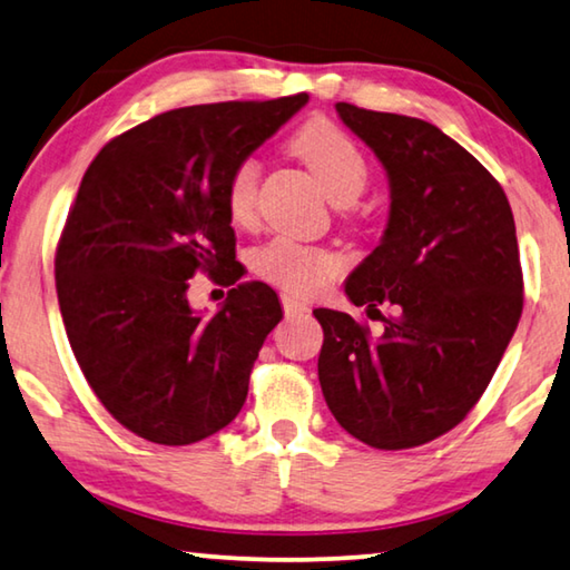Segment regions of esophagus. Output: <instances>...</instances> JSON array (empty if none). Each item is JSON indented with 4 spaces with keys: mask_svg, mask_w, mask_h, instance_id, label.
Segmentation results:
<instances>
[{
    "mask_svg": "<svg viewBox=\"0 0 570 570\" xmlns=\"http://www.w3.org/2000/svg\"><path fill=\"white\" fill-rule=\"evenodd\" d=\"M282 306H284V314L286 317H302V314L309 312V306H306L304 302H296L294 296H282Z\"/></svg>",
    "mask_w": 570,
    "mask_h": 570,
    "instance_id": "obj_1",
    "label": "esophagus"
}]
</instances>
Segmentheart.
Here are the masks:
<instances>
[{
  "instance_id": "b5f03b06",
  "label": "heart",
  "mask_w": 570,
  "mask_h": 570,
  "mask_svg": "<svg viewBox=\"0 0 570 570\" xmlns=\"http://www.w3.org/2000/svg\"><path fill=\"white\" fill-rule=\"evenodd\" d=\"M292 147L320 179L334 205H352L370 183L367 159L345 131L330 121H312L296 134ZM261 167L253 157H243L225 177L223 200L233 225L248 228L256 220ZM250 268L286 294L312 296L322 292L342 271L340 256L332 250L302 246L292 238H274L250 253Z\"/></svg>"
}]
</instances>
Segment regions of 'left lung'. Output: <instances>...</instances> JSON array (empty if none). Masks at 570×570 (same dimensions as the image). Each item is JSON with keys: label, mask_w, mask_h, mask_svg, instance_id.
Listing matches in <instances>:
<instances>
[{"label": "left lung", "mask_w": 570, "mask_h": 570, "mask_svg": "<svg viewBox=\"0 0 570 570\" xmlns=\"http://www.w3.org/2000/svg\"><path fill=\"white\" fill-rule=\"evenodd\" d=\"M391 179L385 236L345 292L383 320L373 337L345 312L324 330L320 385L342 429L373 449H413L464 421L522 314L514 218L500 183L464 147L413 116L337 104ZM377 303L394 314L383 318Z\"/></svg>", "instance_id": "8db88e82"}]
</instances>
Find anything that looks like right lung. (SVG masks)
Instances as JSON below:
<instances>
[{"mask_svg":"<svg viewBox=\"0 0 570 570\" xmlns=\"http://www.w3.org/2000/svg\"><path fill=\"white\" fill-rule=\"evenodd\" d=\"M309 101H225L165 111L90 161L56 250L70 347L104 409L137 436L187 446L236 419L282 304L240 282L223 187ZM233 285L213 318L191 312L188 278Z\"/></svg>","mask_w":570,"mask_h":570,"instance_id":"1","label":"right lung"}]
</instances>
